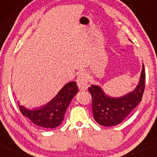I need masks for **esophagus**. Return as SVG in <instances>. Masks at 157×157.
<instances>
[{"mask_svg":"<svg viewBox=\"0 0 157 157\" xmlns=\"http://www.w3.org/2000/svg\"><path fill=\"white\" fill-rule=\"evenodd\" d=\"M77 83L80 91H85L88 88V77L85 72H81L77 76Z\"/></svg>","mask_w":157,"mask_h":157,"instance_id":"obj_1","label":"esophagus"}]
</instances>
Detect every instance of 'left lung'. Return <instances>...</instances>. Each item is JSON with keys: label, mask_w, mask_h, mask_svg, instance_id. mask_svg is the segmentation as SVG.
<instances>
[{"label": "left lung", "mask_w": 157, "mask_h": 157, "mask_svg": "<svg viewBox=\"0 0 157 157\" xmlns=\"http://www.w3.org/2000/svg\"><path fill=\"white\" fill-rule=\"evenodd\" d=\"M144 65L140 81L134 91L120 97H112L104 92L102 88L91 85L89 91L92 97L94 119L103 126H114L121 123L133 109L141 102L145 90V73Z\"/></svg>", "instance_id": "1"}]
</instances>
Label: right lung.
Returning <instances> with one entry per match:
<instances>
[{
	"label": "right lung",
	"mask_w": 157,
	"mask_h": 157,
	"mask_svg": "<svg viewBox=\"0 0 157 157\" xmlns=\"http://www.w3.org/2000/svg\"><path fill=\"white\" fill-rule=\"evenodd\" d=\"M78 93L76 82L66 84L55 97L38 109H29L19 105V109L23 115L40 127L54 128L62 123L67 108L73 97Z\"/></svg>",
	"instance_id": "add662e5"
}]
</instances>
